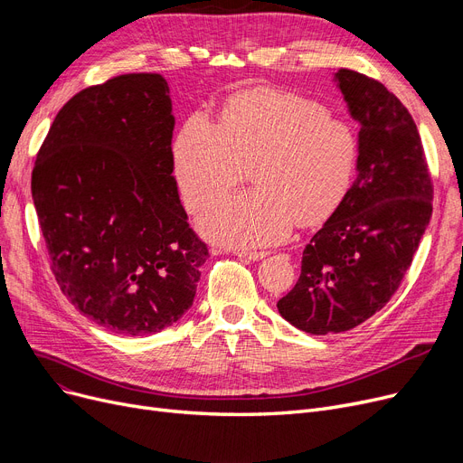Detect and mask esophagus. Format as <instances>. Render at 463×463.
I'll return each instance as SVG.
<instances>
[{
    "mask_svg": "<svg viewBox=\"0 0 463 463\" xmlns=\"http://www.w3.org/2000/svg\"><path fill=\"white\" fill-rule=\"evenodd\" d=\"M234 255L248 260V262H255V260H262L269 253H266V251H240L238 250V251H234Z\"/></svg>",
    "mask_w": 463,
    "mask_h": 463,
    "instance_id": "obj_1",
    "label": "esophagus"
}]
</instances>
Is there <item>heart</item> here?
Returning a JSON list of instances; mask_svg holds the SVG:
<instances>
[{
    "label": "heart",
    "mask_w": 463,
    "mask_h": 463,
    "mask_svg": "<svg viewBox=\"0 0 463 463\" xmlns=\"http://www.w3.org/2000/svg\"><path fill=\"white\" fill-rule=\"evenodd\" d=\"M360 146L347 121L311 97L274 88L238 93L219 124L194 112L175 146V175L185 206L197 212L244 180L251 193L231 194L197 219L215 244L253 250L279 244L300 225H319L353 187Z\"/></svg>",
    "instance_id": "obj_1"
}]
</instances>
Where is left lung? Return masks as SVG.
I'll return each instance as SVG.
<instances>
[{
  "label": "left lung",
  "instance_id": "8db88e82",
  "mask_svg": "<svg viewBox=\"0 0 463 463\" xmlns=\"http://www.w3.org/2000/svg\"><path fill=\"white\" fill-rule=\"evenodd\" d=\"M358 131L356 178L344 204L311 238L285 321L313 335L345 332L396 293L431 219L433 189L409 110L381 82L339 69L332 79Z\"/></svg>",
  "mask_w": 463,
  "mask_h": 463
}]
</instances>
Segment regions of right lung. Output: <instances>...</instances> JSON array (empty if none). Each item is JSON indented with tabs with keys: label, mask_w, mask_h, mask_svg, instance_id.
I'll use <instances>...</instances> for the list:
<instances>
[{
	"label": "right lung",
	"mask_w": 463,
	"mask_h": 463,
	"mask_svg": "<svg viewBox=\"0 0 463 463\" xmlns=\"http://www.w3.org/2000/svg\"><path fill=\"white\" fill-rule=\"evenodd\" d=\"M173 131L166 80L135 72L69 99L37 154L32 194L56 281L116 334L182 319L208 259L180 203Z\"/></svg>",
	"instance_id": "1"
}]
</instances>
